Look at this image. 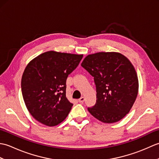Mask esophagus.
Listing matches in <instances>:
<instances>
[{"instance_id":"1","label":"esophagus","mask_w":159,"mask_h":159,"mask_svg":"<svg viewBox=\"0 0 159 159\" xmlns=\"http://www.w3.org/2000/svg\"><path fill=\"white\" fill-rule=\"evenodd\" d=\"M84 101H85V98H84L83 96H82V97L80 98L79 100V102L80 103H83Z\"/></svg>"}]
</instances>
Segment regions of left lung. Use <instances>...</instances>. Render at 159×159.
<instances>
[{
  "mask_svg": "<svg viewBox=\"0 0 159 159\" xmlns=\"http://www.w3.org/2000/svg\"><path fill=\"white\" fill-rule=\"evenodd\" d=\"M81 66L94 77L96 103L88 111L97 120L111 124L130 112L137 98L139 80L133 64L117 52L88 55Z\"/></svg>",
  "mask_w": 159,
  "mask_h": 159,
  "instance_id": "1",
  "label": "left lung"
}]
</instances>
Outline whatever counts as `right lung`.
<instances>
[{"mask_svg":"<svg viewBox=\"0 0 159 159\" xmlns=\"http://www.w3.org/2000/svg\"><path fill=\"white\" fill-rule=\"evenodd\" d=\"M83 55L50 50L36 57L24 71L21 88L29 113L48 126L61 123L73 105L66 98V79Z\"/></svg>","mask_w":159,"mask_h":159,"instance_id":"obj_1","label":"right lung"}]
</instances>
